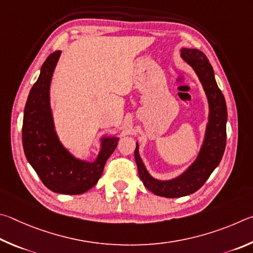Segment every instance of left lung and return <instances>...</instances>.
<instances>
[{"mask_svg":"<svg viewBox=\"0 0 253 253\" xmlns=\"http://www.w3.org/2000/svg\"><path fill=\"white\" fill-rule=\"evenodd\" d=\"M181 56L192 66L202 82L210 105V119L205 143L196 162L178 179L158 181L148 173L139 157L136 144L134 158L140 179L152 193L166 198H179L198 191L222 159L227 141V105L224 96L216 85L213 69L206 54L197 48H182Z\"/></svg>","mask_w":253,"mask_h":253,"instance_id":"1","label":"left lung"}]
</instances>
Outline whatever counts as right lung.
<instances>
[{
  "instance_id": "obj_1",
  "label": "right lung",
  "mask_w": 253,
  "mask_h": 253,
  "mask_svg": "<svg viewBox=\"0 0 253 253\" xmlns=\"http://www.w3.org/2000/svg\"><path fill=\"white\" fill-rule=\"evenodd\" d=\"M60 54L61 51H55L48 55L31 88L24 109L22 142L26 159L47 189L62 194H81L97 183L119 139H105L92 163L77 160L62 147L53 127L48 102L52 74Z\"/></svg>"
}]
</instances>
